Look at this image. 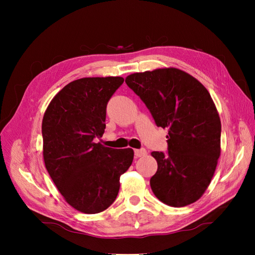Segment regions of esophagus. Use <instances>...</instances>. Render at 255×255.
<instances>
[{
	"label": "esophagus",
	"mask_w": 255,
	"mask_h": 255,
	"mask_svg": "<svg viewBox=\"0 0 255 255\" xmlns=\"http://www.w3.org/2000/svg\"><path fill=\"white\" fill-rule=\"evenodd\" d=\"M146 150L145 149H137L135 150V156L136 157H142L144 155H146Z\"/></svg>",
	"instance_id": "obj_1"
}]
</instances>
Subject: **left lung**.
I'll return each mask as SVG.
<instances>
[{
    "instance_id": "left-lung-1",
    "label": "left lung",
    "mask_w": 255,
    "mask_h": 255,
    "mask_svg": "<svg viewBox=\"0 0 255 255\" xmlns=\"http://www.w3.org/2000/svg\"><path fill=\"white\" fill-rule=\"evenodd\" d=\"M126 83L156 126L168 128V153H151L157 161L150 180L153 194L172 207L196 202L210 185L221 152V122L210 92L194 76L172 67L132 73Z\"/></svg>"
}]
</instances>
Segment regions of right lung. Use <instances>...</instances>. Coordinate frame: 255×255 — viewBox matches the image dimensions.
Returning a JSON list of instances; mask_svg holds the SVG:
<instances>
[{"label":"right lung","instance_id":"obj_1","mask_svg":"<svg viewBox=\"0 0 255 255\" xmlns=\"http://www.w3.org/2000/svg\"><path fill=\"white\" fill-rule=\"evenodd\" d=\"M123 81L121 76L75 80L57 92L43 115L45 168L65 201L85 214L113 204L120 176L134 158L133 149L96 142L104 134L107 102Z\"/></svg>","mask_w":255,"mask_h":255}]
</instances>
